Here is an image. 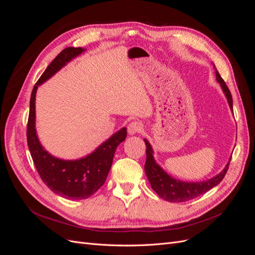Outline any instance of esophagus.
Instances as JSON below:
<instances>
[{"mask_svg":"<svg viewBox=\"0 0 255 255\" xmlns=\"http://www.w3.org/2000/svg\"><path fill=\"white\" fill-rule=\"evenodd\" d=\"M143 125L140 121H132L128 127V132L129 135H134L142 132Z\"/></svg>","mask_w":255,"mask_h":255,"instance_id":"1","label":"esophagus"}]
</instances>
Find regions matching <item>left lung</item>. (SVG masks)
I'll return each instance as SVG.
<instances>
[{"label":"left lung","instance_id":"obj_1","mask_svg":"<svg viewBox=\"0 0 255 255\" xmlns=\"http://www.w3.org/2000/svg\"><path fill=\"white\" fill-rule=\"evenodd\" d=\"M216 78H217V81L220 83L223 91H225L231 110L233 111L232 95H231L230 89L227 86L226 82L223 81V79L221 78L217 70H216ZM144 142L146 145V149H145L146 159L144 164V171L146 176H148L151 187L160 198H163L164 200H166V201H170V202L189 201V200H192L205 194L206 191L215 187L216 185H218L223 180V177H225L228 171L230 161H231L230 159L228 165L226 166L225 169H223V171L220 174L213 177L211 180L205 181V182H200V183L181 182L179 180L172 179L171 176H169L163 169H161L155 161H154L151 144L145 139H144Z\"/></svg>","mask_w":255,"mask_h":255}]
</instances>
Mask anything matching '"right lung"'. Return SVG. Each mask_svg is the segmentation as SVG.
<instances>
[{"label":"right lung","instance_id":"1","mask_svg":"<svg viewBox=\"0 0 255 255\" xmlns=\"http://www.w3.org/2000/svg\"><path fill=\"white\" fill-rule=\"evenodd\" d=\"M84 51L83 48H66L45 69L35 84L30 96L26 128L28 149L42 182L54 194L72 200L87 199L102 186L111 170L116 149L127 138V128H123L100 145L94 153L78 160H63L53 157L43 150L38 140L35 129V97L38 85L50 79L68 61Z\"/></svg>","mask_w":255,"mask_h":255}]
</instances>
